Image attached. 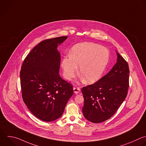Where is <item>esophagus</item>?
Masks as SVG:
<instances>
[{
  "label": "esophagus",
  "mask_w": 146,
  "mask_h": 146,
  "mask_svg": "<svg viewBox=\"0 0 146 146\" xmlns=\"http://www.w3.org/2000/svg\"><path fill=\"white\" fill-rule=\"evenodd\" d=\"M73 90L75 94H78L80 92V88L78 87H74Z\"/></svg>",
  "instance_id": "esophagus-1"
}]
</instances>
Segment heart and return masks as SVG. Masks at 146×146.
Returning <instances> with one entry per match:
<instances>
[{
	"label": "heart",
	"instance_id": "1",
	"mask_svg": "<svg viewBox=\"0 0 146 146\" xmlns=\"http://www.w3.org/2000/svg\"><path fill=\"white\" fill-rule=\"evenodd\" d=\"M109 61V52L106 48L90 42H82L74 45L70 56L64 57L61 62L65 78L72 79L79 74L87 83L98 81L104 72Z\"/></svg>",
	"mask_w": 146,
	"mask_h": 146
}]
</instances>
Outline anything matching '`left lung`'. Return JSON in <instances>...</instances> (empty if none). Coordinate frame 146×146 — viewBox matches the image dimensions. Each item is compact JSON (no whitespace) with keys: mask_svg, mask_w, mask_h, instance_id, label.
I'll return each instance as SVG.
<instances>
[{"mask_svg":"<svg viewBox=\"0 0 146 146\" xmlns=\"http://www.w3.org/2000/svg\"><path fill=\"white\" fill-rule=\"evenodd\" d=\"M117 62L95 83L81 89L84 98V117L94 123L111 118L126 98L129 70L127 62L117 52Z\"/></svg>","mask_w":146,"mask_h":146,"instance_id":"left-lung-1","label":"left lung"}]
</instances>
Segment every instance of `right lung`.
<instances>
[{"label": "right lung", "mask_w": 146, "mask_h": 146, "mask_svg": "<svg viewBox=\"0 0 146 146\" xmlns=\"http://www.w3.org/2000/svg\"><path fill=\"white\" fill-rule=\"evenodd\" d=\"M67 36L45 39L25 58L20 72L22 99L31 113L44 121L60 117L73 94L72 85L59 74L60 53L57 47Z\"/></svg>", "instance_id": "1"}]
</instances>
